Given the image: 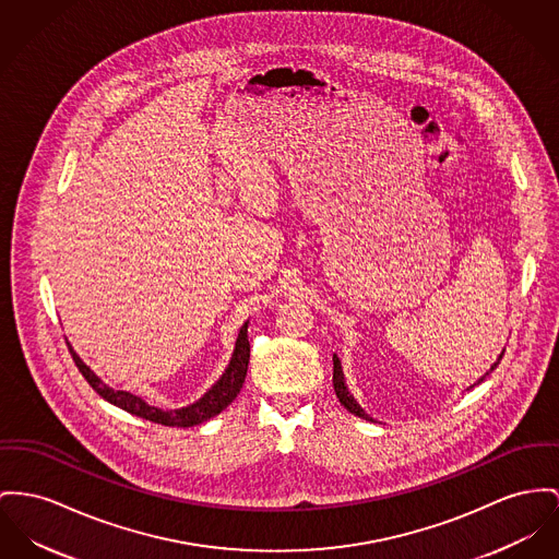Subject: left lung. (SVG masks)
Instances as JSON below:
<instances>
[{
	"instance_id": "left-lung-1",
	"label": "left lung",
	"mask_w": 559,
	"mask_h": 559,
	"mask_svg": "<svg viewBox=\"0 0 559 559\" xmlns=\"http://www.w3.org/2000/svg\"><path fill=\"white\" fill-rule=\"evenodd\" d=\"M502 356H504V349L500 352L498 360L489 367V371L485 372V374H489V372L493 371V369L500 365ZM485 374L479 379V381H477V383H473L471 388L479 385V383L484 381ZM333 385H335L336 399H338V403H341L345 409L349 411V413H354V415H358V417H362V419H367V421H372L371 415H369V413H365V409L358 405V401L352 396V392L347 390V383H345V377H343V367H341V360H338V356H336V354H333Z\"/></svg>"
}]
</instances>
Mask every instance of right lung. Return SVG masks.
<instances>
[{"label": "right lung", "mask_w": 559, "mask_h": 559, "mask_svg": "<svg viewBox=\"0 0 559 559\" xmlns=\"http://www.w3.org/2000/svg\"><path fill=\"white\" fill-rule=\"evenodd\" d=\"M248 324L246 322L241 329H239V335L235 341V349H233V356L226 365L221 379L194 403H190L187 407H180V409H158V407H152L148 405L142 396H135L127 390H114L108 383L102 381V377H97L95 372L91 371L82 358L74 352V347L70 345L68 341V347H70V354L74 358L75 367L78 371L84 374V379L91 383V388L108 403H112L114 407L118 409L127 411L131 415H138L142 419H148L154 424H163V426H178V428H188V426H197V424H203L207 421L210 417L218 415L221 411L226 409L239 394L243 381H246V372H248V362H250V341H248Z\"/></svg>", "instance_id": "1"}]
</instances>
